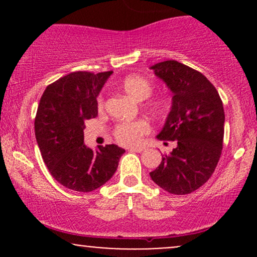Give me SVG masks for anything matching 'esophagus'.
I'll return each mask as SVG.
<instances>
[{
    "label": "esophagus",
    "mask_w": 257,
    "mask_h": 257,
    "mask_svg": "<svg viewBox=\"0 0 257 257\" xmlns=\"http://www.w3.org/2000/svg\"><path fill=\"white\" fill-rule=\"evenodd\" d=\"M129 151H133V152H143L144 150H145V147L143 146H137V147H129Z\"/></svg>",
    "instance_id": "34e87169"
}]
</instances>
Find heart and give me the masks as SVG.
I'll list each match as a JSON object with an SVG mask.
<instances>
[{"label":"heart","mask_w":257,"mask_h":257,"mask_svg":"<svg viewBox=\"0 0 257 257\" xmlns=\"http://www.w3.org/2000/svg\"><path fill=\"white\" fill-rule=\"evenodd\" d=\"M122 89L138 101H143L149 98L153 91V85L146 77L140 75H132L125 77L120 83ZM104 101L102 98H99V107H102ZM149 106L152 111L161 113L166 108V101L163 99H152L149 101ZM150 124L145 119L128 120V122H119L112 129V134L119 144L126 146L138 145L143 137L149 134Z\"/></svg>","instance_id":"1"}]
</instances>
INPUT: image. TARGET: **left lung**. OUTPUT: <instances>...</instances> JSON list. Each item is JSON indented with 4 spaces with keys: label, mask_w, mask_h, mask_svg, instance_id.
<instances>
[{
    "label": "left lung",
    "mask_w": 257,
    "mask_h": 257,
    "mask_svg": "<svg viewBox=\"0 0 257 257\" xmlns=\"http://www.w3.org/2000/svg\"><path fill=\"white\" fill-rule=\"evenodd\" d=\"M151 69L173 91L172 110L157 138L175 141L176 146L150 175L167 192L188 194L210 179L220 159L225 133L222 100L214 84L187 65L167 60Z\"/></svg>",
    "instance_id": "8db88e82"
}]
</instances>
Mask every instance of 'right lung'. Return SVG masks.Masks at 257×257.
<instances>
[{"instance_id":"obj_1","label":"right lung","mask_w":257,"mask_h":257,"mask_svg":"<svg viewBox=\"0 0 257 257\" xmlns=\"http://www.w3.org/2000/svg\"><path fill=\"white\" fill-rule=\"evenodd\" d=\"M112 71L71 72L46 88L35 117V135L49 173L78 192L96 190L112 178L124 150L117 145H84V122L98 116L102 85Z\"/></svg>"}]
</instances>
